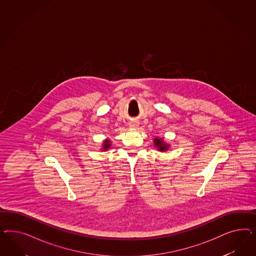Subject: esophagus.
Instances as JSON below:
<instances>
[{
  "label": "esophagus",
  "mask_w": 256,
  "mask_h": 256,
  "mask_svg": "<svg viewBox=\"0 0 256 256\" xmlns=\"http://www.w3.org/2000/svg\"><path fill=\"white\" fill-rule=\"evenodd\" d=\"M130 128H138L139 126V122H137V121H132V122H130Z\"/></svg>",
  "instance_id": "34e87169"
}]
</instances>
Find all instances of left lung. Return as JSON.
I'll return each mask as SVG.
<instances>
[{
	"instance_id": "1",
	"label": "left lung",
	"mask_w": 256,
	"mask_h": 256,
	"mask_svg": "<svg viewBox=\"0 0 256 256\" xmlns=\"http://www.w3.org/2000/svg\"><path fill=\"white\" fill-rule=\"evenodd\" d=\"M153 142H154V146L160 152H165L170 148V144L165 142L162 138H154Z\"/></svg>"
}]
</instances>
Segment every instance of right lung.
<instances>
[{
	"mask_svg": "<svg viewBox=\"0 0 256 256\" xmlns=\"http://www.w3.org/2000/svg\"><path fill=\"white\" fill-rule=\"evenodd\" d=\"M110 148V140L108 139L104 140V142L102 144V148H100L101 150L107 151Z\"/></svg>",
	"mask_w": 256,
	"mask_h": 256,
	"instance_id": "right-lung-1",
	"label": "right lung"
}]
</instances>
